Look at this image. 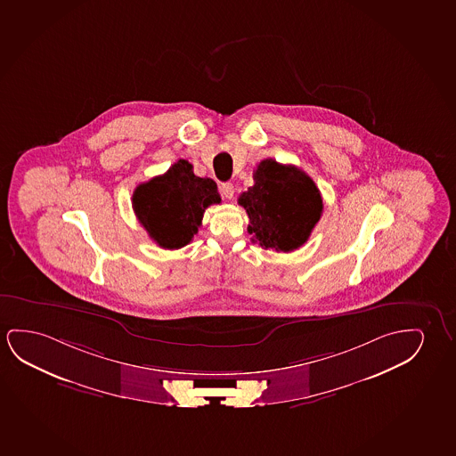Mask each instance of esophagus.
Segmentation results:
<instances>
[{
    "label": "esophagus",
    "mask_w": 456,
    "mask_h": 456,
    "mask_svg": "<svg viewBox=\"0 0 456 456\" xmlns=\"http://www.w3.org/2000/svg\"><path fill=\"white\" fill-rule=\"evenodd\" d=\"M221 192H223V196H224L227 200H231V199L233 198V192H235V190H233V185H232V183H223V186H221Z\"/></svg>",
    "instance_id": "34e87169"
}]
</instances>
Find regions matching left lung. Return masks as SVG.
<instances>
[{"label":"left lung","instance_id":"8db88e82","mask_svg":"<svg viewBox=\"0 0 456 456\" xmlns=\"http://www.w3.org/2000/svg\"><path fill=\"white\" fill-rule=\"evenodd\" d=\"M238 204L249 216L252 241L278 252L301 248L323 213L314 180L297 166L273 159L258 163L254 185L240 194Z\"/></svg>","mask_w":456,"mask_h":456}]
</instances>
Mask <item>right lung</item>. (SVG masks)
Wrapping results in <instances>:
<instances>
[{
    "instance_id": "right-lung-1",
    "label": "right lung",
    "mask_w": 456,
    "mask_h": 456,
    "mask_svg": "<svg viewBox=\"0 0 456 456\" xmlns=\"http://www.w3.org/2000/svg\"><path fill=\"white\" fill-rule=\"evenodd\" d=\"M133 210L149 237L165 249H178L191 241L202 224L207 207L221 202L211 178L194 175L186 159L136 186Z\"/></svg>"
}]
</instances>
